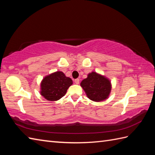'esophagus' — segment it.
Wrapping results in <instances>:
<instances>
[{"instance_id":"1","label":"esophagus","mask_w":155,"mask_h":155,"mask_svg":"<svg viewBox=\"0 0 155 155\" xmlns=\"http://www.w3.org/2000/svg\"><path fill=\"white\" fill-rule=\"evenodd\" d=\"M79 78H76V79H74V83L76 84H78L79 83Z\"/></svg>"}]
</instances>
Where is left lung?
I'll return each mask as SVG.
<instances>
[{"instance_id": "8db88e82", "label": "left lung", "mask_w": 155, "mask_h": 155, "mask_svg": "<svg viewBox=\"0 0 155 155\" xmlns=\"http://www.w3.org/2000/svg\"><path fill=\"white\" fill-rule=\"evenodd\" d=\"M81 85L87 97L95 102L106 99L111 90L110 81L94 72L88 74V77L81 82Z\"/></svg>"}]
</instances>
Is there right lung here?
Segmentation results:
<instances>
[{
  "label": "right lung",
  "mask_w": 155,
  "mask_h": 155,
  "mask_svg": "<svg viewBox=\"0 0 155 155\" xmlns=\"http://www.w3.org/2000/svg\"><path fill=\"white\" fill-rule=\"evenodd\" d=\"M72 84L71 78L57 71L46 77L41 83V95L48 101H55L64 97Z\"/></svg>",
  "instance_id": "right-lung-1"
}]
</instances>
